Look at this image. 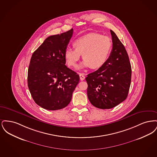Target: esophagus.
<instances>
[{
  "label": "esophagus",
  "mask_w": 157,
  "mask_h": 157,
  "mask_svg": "<svg viewBox=\"0 0 157 157\" xmlns=\"http://www.w3.org/2000/svg\"><path fill=\"white\" fill-rule=\"evenodd\" d=\"M79 77H80V79H81V81H83V80L85 79V76L83 75L82 74H79Z\"/></svg>",
  "instance_id": "esophagus-1"
}]
</instances>
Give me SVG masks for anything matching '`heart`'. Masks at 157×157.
I'll return each mask as SVG.
<instances>
[{"instance_id": "heart-1", "label": "heart", "mask_w": 157, "mask_h": 157, "mask_svg": "<svg viewBox=\"0 0 157 157\" xmlns=\"http://www.w3.org/2000/svg\"><path fill=\"white\" fill-rule=\"evenodd\" d=\"M73 45L75 48H67L64 52V58L69 67H76L82 55L84 60L80 67L99 68L106 63L112 52L111 39L98 33L79 37Z\"/></svg>"}]
</instances>
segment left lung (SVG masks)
<instances>
[{
    "mask_svg": "<svg viewBox=\"0 0 157 157\" xmlns=\"http://www.w3.org/2000/svg\"><path fill=\"white\" fill-rule=\"evenodd\" d=\"M111 31L112 49L104 66L87 75L90 102L99 109H111L126 99L131 81V66L127 51Z\"/></svg>",
    "mask_w": 157,
    "mask_h": 157,
    "instance_id": "1",
    "label": "left lung"
}]
</instances>
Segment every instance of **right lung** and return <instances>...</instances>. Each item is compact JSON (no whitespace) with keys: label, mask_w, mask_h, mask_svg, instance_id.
<instances>
[{"label":"right lung","mask_w":157,"mask_h":157,"mask_svg":"<svg viewBox=\"0 0 157 157\" xmlns=\"http://www.w3.org/2000/svg\"><path fill=\"white\" fill-rule=\"evenodd\" d=\"M73 29L47 37L33 53L28 72L30 94L36 104L55 111L66 107L79 81V76L65 65L64 52Z\"/></svg>","instance_id":"right-lung-1"}]
</instances>
